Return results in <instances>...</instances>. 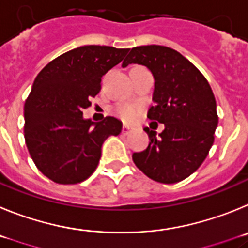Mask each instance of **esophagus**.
<instances>
[{"label":"esophagus","instance_id":"esophagus-1","mask_svg":"<svg viewBox=\"0 0 248 248\" xmlns=\"http://www.w3.org/2000/svg\"><path fill=\"white\" fill-rule=\"evenodd\" d=\"M132 129H133V127L124 124V127H122V133H124V135H128L129 132H132Z\"/></svg>","mask_w":248,"mask_h":248}]
</instances>
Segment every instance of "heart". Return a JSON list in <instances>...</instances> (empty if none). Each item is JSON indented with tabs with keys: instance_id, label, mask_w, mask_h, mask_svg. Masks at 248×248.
<instances>
[{
	"instance_id": "b5f03b06",
	"label": "heart",
	"mask_w": 248,
	"mask_h": 248,
	"mask_svg": "<svg viewBox=\"0 0 248 248\" xmlns=\"http://www.w3.org/2000/svg\"><path fill=\"white\" fill-rule=\"evenodd\" d=\"M116 113H117L121 119H124V121H132L136 116H137V108L133 106V105L128 104L119 105V106L116 108Z\"/></svg>"
}]
</instances>
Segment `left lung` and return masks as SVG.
Returning a JSON list of instances; mask_svg holds the SVG:
<instances>
[{"label":"left lung","mask_w":248,"mask_h":248,"mask_svg":"<svg viewBox=\"0 0 248 248\" xmlns=\"http://www.w3.org/2000/svg\"><path fill=\"white\" fill-rule=\"evenodd\" d=\"M140 64L155 78L153 102L148 119L164 124L149 144L132 159L147 177L164 184L184 180L202 166L214 143L217 127L216 101L204 75L179 52L163 46L131 49L122 66Z\"/></svg>","instance_id":"left-lung-1"}]
</instances>
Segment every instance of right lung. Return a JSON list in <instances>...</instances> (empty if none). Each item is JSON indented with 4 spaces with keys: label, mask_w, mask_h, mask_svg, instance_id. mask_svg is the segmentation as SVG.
<instances>
[{
    "label": "right lung",
    "mask_w": 248,
    "mask_h": 248,
    "mask_svg": "<svg viewBox=\"0 0 248 248\" xmlns=\"http://www.w3.org/2000/svg\"><path fill=\"white\" fill-rule=\"evenodd\" d=\"M129 49L84 46L44 66L24 104V138L33 162L58 184H78L95 171L101 147L122 131L108 116L101 122L84 119L82 110L101 89V78L121 63Z\"/></svg>",
    "instance_id": "add662e5"
}]
</instances>
